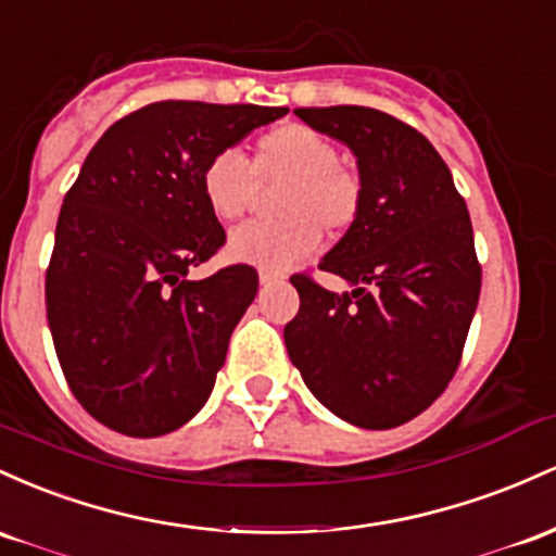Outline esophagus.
<instances>
[{
  "label": "esophagus",
  "instance_id": "obj_1",
  "mask_svg": "<svg viewBox=\"0 0 556 556\" xmlns=\"http://www.w3.org/2000/svg\"><path fill=\"white\" fill-rule=\"evenodd\" d=\"M283 280V273L270 270V267H260V283H280Z\"/></svg>",
  "mask_w": 556,
  "mask_h": 556
}]
</instances>
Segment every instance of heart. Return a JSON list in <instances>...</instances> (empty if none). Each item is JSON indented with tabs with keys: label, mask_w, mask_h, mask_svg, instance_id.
Instances as JSON below:
<instances>
[{
	"label": "heart",
	"mask_w": 556,
	"mask_h": 556,
	"mask_svg": "<svg viewBox=\"0 0 556 556\" xmlns=\"http://www.w3.org/2000/svg\"><path fill=\"white\" fill-rule=\"evenodd\" d=\"M257 180H286L276 199L283 217L241 226L230 236L228 249L236 260L273 270L315 254L320 230L328 236L346 233L365 204L362 178L341 165V149L304 123H283L262 134L254 143L252 165L236 149L212 154L202 167L204 204L217 220H239L252 207Z\"/></svg>",
	"instance_id": "b5f03b06"
}]
</instances>
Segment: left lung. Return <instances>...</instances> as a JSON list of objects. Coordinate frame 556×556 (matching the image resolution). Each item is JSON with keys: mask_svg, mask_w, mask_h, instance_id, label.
<instances>
[{"mask_svg": "<svg viewBox=\"0 0 556 556\" xmlns=\"http://www.w3.org/2000/svg\"><path fill=\"white\" fill-rule=\"evenodd\" d=\"M294 112L352 149L365 204L317 265L354 291L291 276L299 312L286 349L330 413L396 428L444 394L463 357L480 296L470 212L433 143L407 123L354 104Z\"/></svg>", "mask_w": 556, "mask_h": 556, "instance_id": "left-lung-1", "label": "left lung"}]
</instances>
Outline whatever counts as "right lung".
Masks as SVG:
<instances>
[{"mask_svg": "<svg viewBox=\"0 0 556 556\" xmlns=\"http://www.w3.org/2000/svg\"><path fill=\"white\" fill-rule=\"evenodd\" d=\"M286 108L167 99L104 130L62 202L47 320L73 396L134 439L170 433L207 402L257 270L191 280L226 244L202 167Z\"/></svg>", "mask_w": 556, "mask_h": 556, "instance_id": "right-lung-1", "label": "right lung"}]
</instances>
